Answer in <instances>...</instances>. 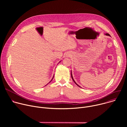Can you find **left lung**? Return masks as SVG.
I'll use <instances>...</instances> for the list:
<instances>
[{"instance_id": "left-lung-1", "label": "left lung", "mask_w": 127, "mask_h": 127, "mask_svg": "<svg viewBox=\"0 0 127 127\" xmlns=\"http://www.w3.org/2000/svg\"><path fill=\"white\" fill-rule=\"evenodd\" d=\"M105 35H108V36H110V34H108V33H105ZM71 73H72V72H71ZM71 77H72V80H73V81L74 82V83H75V84H76V85H77V86H78L79 87H80V86H79V85H78V84H77V83H76L75 82V81L74 80V79H73V77H72V73H71Z\"/></svg>"}]
</instances>
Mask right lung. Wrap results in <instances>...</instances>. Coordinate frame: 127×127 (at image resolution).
<instances>
[{"mask_svg": "<svg viewBox=\"0 0 127 127\" xmlns=\"http://www.w3.org/2000/svg\"><path fill=\"white\" fill-rule=\"evenodd\" d=\"M53 78H54V77H53ZM53 78H52V79H53ZM52 80H51V81H52ZM51 81H50V82H51Z\"/></svg>", "mask_w": 127, "mask_h": 127, "instance_id": "1", "label": "right lung"}]
</instances>
